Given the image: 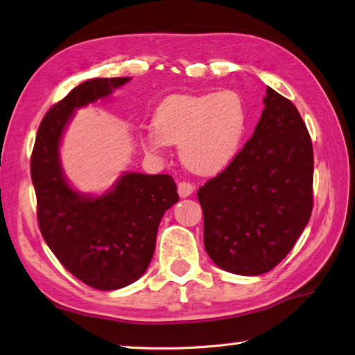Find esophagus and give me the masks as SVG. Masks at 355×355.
<instances>
[{
    "label": "esophagus",
    "mask_w": 355,
    "mask_h": 355,
    "mask_svg": "<svg viewBox=\"0 0 355 355\" xmlns=\"http://www.w3.org/2000/svg\"><path fill=\"white\" fill-rule=\"evenodd\" d=\"M193 191H195V187H193L190 182L182 180V182L178 184V193L180 198H189Z\"/></svg>",
    "instance_id": "1"
}]
</instances>
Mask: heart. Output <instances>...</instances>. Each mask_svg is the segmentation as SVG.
I'll list each match as a JSON object with an SVG mask.
<instances>
[{
	"mask_svg": "<svg viewBox=\"0 0 355 355\" xmlns=\"http://www.w3.org/2000/svg\"><path fill=\"white\" fill-rule=\"evenodd\" d=\"M247 122V106L235 91L171 96L157 106L155 130L144 136V145L159 151L166 144H179L187 168L215 175L236 156Z\"/></svg>",
	"mask_w": 355,
	"mask_h": 355,
	"instance_id": "obj_1",
	"label": "heart"
}]
</instances>
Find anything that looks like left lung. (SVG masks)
Returning <instances> with one entry per match:
<instances>
[{
    "mask_svg": "<svg viewBox=\"0 0 355 355\" xmlns=\"http://www.w3.org/2000/svg\"><path fill=\"white\" fill-rule=\"evenodd\" d=\"M264 105L243 150L198 190L205 250L238 275H261L282 263L313 207V151L303 119L272 88Z\"/></svg>",
    "mask_w": 355,
    "mask_h": 355,
    "instance_id": "1",
    "label": "left lung"
}]
</instances>
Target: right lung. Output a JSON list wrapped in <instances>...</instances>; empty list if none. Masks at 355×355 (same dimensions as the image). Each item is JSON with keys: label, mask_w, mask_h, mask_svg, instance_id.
Segmentation results:
<instances>
[{"label": "right lung", "mask_w": 355, "mask_h": 355, "mask_svg": "<svg viewBox=\"0 0 355 355\" xmlns=\"http://www.w3.org/2000/svg\"><path fill=\"white\" fill-rule=\"evenodd\" d=\"M130 77L92 78L46 112L31 157L40 232L64 269L98 291H116L144 275L156 247L160 219L179 200L168 175L125 173L94 198L66 182L60 142L72 112L108 97Z\"/></svg>", "instance_id": "1"}]
</instances>
